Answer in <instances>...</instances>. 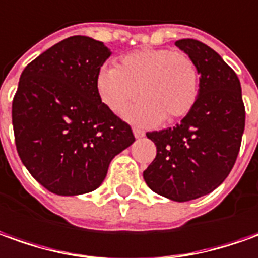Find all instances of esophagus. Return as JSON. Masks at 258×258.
<instances>
[{
    "label": "esophagus",
    "mask_w": 258,
    "mask_h": 258,
    "mask_svg": "<svg viewBox=\"0 0 258 258\" xmlns=\"http://www.w3.org/2000/svg\"><path fill=\"white\" fill-rule=\"evenodd\" d=\"M133 135H135V138L136 139H139V138H143L145 136V132L139 129V127H133Z\"/></svg>",
    "instance_id": "34e87169"
}]
</instances>
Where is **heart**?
Listing matches in <instances>:
<instances>
[{"label": "heart", "instance_id": "obj_1", "mask_svg": "<svg viewBox=\"0 0 258 258\" xmlns=\"http://www.w3.org/2000/svg\"><path fill=\"white\" fill-rule=\"evenodd\" d=\"M95 88L99 101L115 113H122L136 97L126 119L142 126L175 122L186 116L200 94V73L184 51L139 49L119 60L116 67L99 70Z\"/></svg>", "mask_w": 258, "mask_h": 258}]
</instances>
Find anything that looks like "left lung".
I'll use <instances>...</instances> for the list:
<instances>
[{
  "mask_svg": "<svg viewBox=\"0 0 258 258\" xmlns=\"http://www.w3.org/2000/svg\"><path fill=\"white\" fill-rule=\"evenodd\" d=\"M175 46L195 61L200 94L180 123L146 133L157 154L143 178L156 194L185 202L226 180L240 150L246 111L239 78L214 49L195 39H181Z\"/></svg>",
  "mask_w": 258,
  "mask_h": 258,
  "instance_id": "1",
  "label": "left lung"
}]
</instances>
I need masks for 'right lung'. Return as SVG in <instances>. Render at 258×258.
<instances>
[{
	"mask_svg": "<svg viewBox=\"0 0 258 258\" xmlns=\"http://www.w3.org/2000/svg\"><path fill=\"white\" fill-rule=\"evenodd\" d=\"M111 50L72 36L25 67L12 101L15 145L50 192L80 195L105 180L111 160L135 142L131 126L99 101L95 80Z\"/></svg>",
	"mask_w": 258,
	"mask_h": 258,
	"instance_id": "right-lung-1",
	"label": "right lung"
}]
</instances>
